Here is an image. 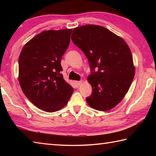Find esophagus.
Wrapping results in <instances>:
<instances>
[{
	"instance_id": "34e87169",
	"label": "esophagus",
	"mask_w": 156,
	"mask_h": 156,
	"mask_svg": "<svg viewBox=\"0 0 156 156\" xmlns=\"http://www.w3.org/2000/svg\"><path fill=\"white\" fill-rule=\"evenodd\" d=\"M82 83V81H76V84H77V86H80Z\"/></svg>"
}]
</instances>
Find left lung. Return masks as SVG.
<instances>
[{
  "mask_svg": "<svg viewBox=\"0 0 156 156\" xmlns=\"http://www.w3.org/2000/svg\"><path fill=\"white\" fill-rule=\"evenodd\" d=\"M71 39L90 64L91 74L88 81L92 93L86 99L88 105L101 111L111 110L124 98L135 76L128 45L108 29L94 25L74 29Z\"/></svg>",
  "mask_w": 156,
  "mask_h": 156,
  "instance_id": "obj_1",
  "label": "left lung"
}]
</instances>
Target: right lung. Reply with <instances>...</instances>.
Instances as JSON below:
<instances>
[{
  "mask_svg": "<svg viewBox=\"0 0 156 156\" xmlns=\"http://www.w3.org/2000/svg\"><path fill=\"white\" fill-rule=\"evenodd\" d=\"M72 29L42 31L23 47L19 58V82L37 108L52 112L64 107L74 91L61 74V59Z\"/></svg>",
  "mask_w": 156,
  "mask_h": 156,
  "instance_id": "obj_1",
  "label": "right lung"
}]
</instances>
